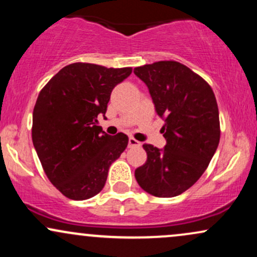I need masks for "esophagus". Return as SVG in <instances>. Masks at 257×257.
Segmentation results:
<instances>
[{"mask_svg": "<svg viewBox=\"0 0 257 257\" xmlns=\"http://www.w3.org/2000/svg\"><path fill=\"white\" fill-rule=\"evenodd\" d=\"M128 146L132 149V147H139V146H141V144H140V141L137 140V139L129 138V140H128Z\"/></svg>", "mask_w": 257, "mask_h": 257, "instance_id": "34e87169", "label": "esophagus"}]
</instances>
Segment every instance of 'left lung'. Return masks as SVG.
<instances>
[{
	"label": "left lung",
	"instance_id": "left-lung-1",
	"mask_svg": "<svg viewBox=\"0 0 257 257\" xmlns=\"http://www.w3.org/2000/svg\"><path fill=\"white\" fill-rule=\"evenodd\" d=\"M149 88L156 112L164 119L167 145L150 144L145 164L135 170L144 191L161 198L185 192L210 163L220 141V119L211 87L184 64L157 61L134 69Z\"/></svg>",
	"mask_w": 257,
	"mask_h": 257
}]
</instances>
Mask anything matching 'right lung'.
Listing matches in <instances>:
<instances>
[{
	"label": "right lung",
	"mask_w": 257,
	"mask_h": 257,
	"mask_svg": "<svg viewBox=\"0 0 257 257\" xmlns=\"http://www.w3.org/2000/svg\"><path fill=\"white\" fill-rule=\"evenodd\" d=\"M132 67L75 63L63 67L38 94L32 114V143L47 178L67 198L84 200L104 188L108 168L128 145L123 133L98 125L111 91Z\"/></svg>",
	"instance_id": "obj_1"
}]
</instances>
